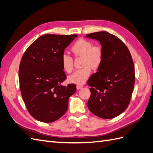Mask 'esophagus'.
Segmentation results:
<instances>
[{
  "label": "esophagus",
  "mask_w": 153,
  "mask_h": 153,
  "mask_svg": "<svg viewBox=\"0 0 153 153\" xmlns=\"http://www.w3.org/2000/svg\"><path fill=\"white\" fill-rule=\"evenodd\" d=\"M84 87V85H76V89H78V90H79V89H82V88Z\"/></svg>",
  "instance_id": "obj_1"
}]
</instances>
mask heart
I'll list each match as a JSON object with an SVG mask.
<instances>
[{
    "label": "heart",
    "instance_id": "1",
    "mask_svg": "<svg viewBox=\"0 0 153 153\" xmlns=\"http://www.w3.org/2000/svg\"><path fill=\"white\" fill-rule=\"evenodd\" d=\"M71 52L75 56H82V66L84 68L76 70L69 76L68 81L71 84L77 85L84 84L90 76L91 69L100 67L103 60V51L99 46L92 45L91 41L84 39L76 41L71 48ZM62 69L68 73L73 69L72 58L66 54H63L61 57Z\"/></svg>",
    "mask_w": 153,
    "mask_h": 153
}]
</instances>
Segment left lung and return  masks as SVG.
I'll use <instances>...</instances> for the list:
<instances>
[{"mask_svg": "<svg viewBox=\"0 0 153 153\" xmlns=\"http://www.w3.org/2000/svg\"><path fill=\"white\" fill-rule=\"evenodd\" d=\"M87 38L98 41L103 60L87 82L91 96L87 107L96 116L112 119L126 110L135 84V68L130 52L123 41L108 32H96Z\"/></svg>", "mask_w": 153, "mask_h": 153, "instance_id": "obj_1", "label": "left lung"}]
</instances>
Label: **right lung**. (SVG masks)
<instances>
[{
	"label": "right lung",
	"mask_w": 153,
	"mask_h": 153,
	"mask_svg": "<svg viewBox=\"0 0 153 153\" xmlns=\"http://www.w3.org/2000/svg\"><path fill=\"white\" fill-rule=\"evenodd\" d=\"M76 34H45L27 49L22 58L18 77L23 100L36 120L52 123L61 118L68 107L76 85H61L66 76L61 64L64 51Z\"/></svg>",
	"instance_id": "add662e5"
}]
</instances>
